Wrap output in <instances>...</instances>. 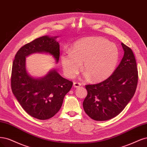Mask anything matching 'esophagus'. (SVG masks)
<instances>
[{"mask_svg": "<svg viewBox=\"0 0 147 147\" xmlns=\"http://www.w3.org/2000/svg\"><path fill=\"white\" fill-rule=\"evenodd\" d=\"M80 86H81V84L78 82H74L73 83V86L74 88H78Z\"/></svg>", "mask_w": 147, "mask_h": 147, "instance_id": "obj_1", "label": "esophagus"}]
</instances>
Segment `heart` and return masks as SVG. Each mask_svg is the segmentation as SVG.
<instances>
[{
	"label": "heart",
	"mask_w": 147,
	"mask_h": 147,
	"mask_svg": "<svg viewBox=\"0 0 147 147\" xmlns=\"http://www.w3.org/2000/svg\"><path fill=\"white\" fill-rule=\"evenodd\" d=\"M119 59L117 46L101 37H88L77 42L70 52L63 53L61 61L68 78H74L82 68L93 80H102L113 73Z\"/></svg>",
	"instance_id": "heart-1"
}]
</instances>
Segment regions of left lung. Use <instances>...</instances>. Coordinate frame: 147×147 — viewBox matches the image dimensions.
I'll use <instances>...</instances> for the list:
<instances>
[{"mask_svg":"<svg viewBox=\"0 0 147 147\" xmlns=\"http://www.w3.org/2000/svg\"><path fill=\"white\" fill-rule=\"evenodd\" d=\"M124 55L113 73L104 81L86 85L85 112L92 119L106 121L116 117L133 97L138 82V71L133 52L121 42Z\"/></svg>","mask_w":147,"mask_h":147,"instance_id":"left-lung-1","label":"left lung"}]
</instances>
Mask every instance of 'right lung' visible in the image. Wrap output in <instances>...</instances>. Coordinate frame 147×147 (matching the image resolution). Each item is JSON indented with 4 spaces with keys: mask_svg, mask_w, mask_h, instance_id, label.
<instances>
[{
    "mask_svg": "<svg viewBox=\"0 0 147 147\" xmlns=\"http://www.w3.org/2000/svg\"><path fill=\"white\" fill-rule=\"evenodd\" d=\"M54 38L44 36L33 40L18 50L13 60L11 76L12 92L28 114L38 120H48L57 113L73 82L61 77L55 69L41 79H34L26 69V57L45 52L58 62L60 45Z\"/></svg>",
    "mask_w": 147,
    "mask_h": 147,
    "instance_id": "right-lung-1",
    "label": "right lung"
}]
</instances>
